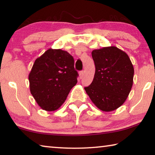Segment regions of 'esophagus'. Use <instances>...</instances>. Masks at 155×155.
Masks as SVG:
<instances>
[{
	"mask_svg": "<svg viewBox=\"0 0 155 155\" xmlns=\"http://www.w3.org/2000/svg\"><path fill=\"white\" fill-rule=\"evenodd\" d=\"M83 75H84V72L83 71H81L79 72V77H80V78H82L83 77Z\"/></svg>",
	"mask_w": 155,
	"mask_h": 155,
	"instance_id": "esophagus-1",
	"label": "esophagus"
}]
</instances>
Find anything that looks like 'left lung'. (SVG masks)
<instances>
[{"label": "left lung", "instance_id": "left-lung-1", "mask_svg": "<svg viewBox=\"0 0 155 155\" xmlns=\"http://www.w3.org/2000/svg\"><path fill=\"white\" fill-rule=\"evenodd\" d=\"M91 56L95 74L85 90L100 110L114 111L128 96L133 83L134 68L128 54L115 46L94 50Z\"/></svg>", "mask_w": 155, "mask_h": 155}]
</instances>
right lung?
<instances>
[{
	"mask_svg": "<svg viewBox=\"0 0 155 155\" xmlns=\"http://www.w3.org/2000/svg\"><path fill=\"white\" fill-rule=\"evenodd\" d=\"M72 55L61 49L49 48L37 58L28 74L31 94L43 110L58 109L77 83Z\"/></svg>",
	"mask_w": 155,
	"mask_h": 155,
	"instance_id": "1",
	"label": "right lung"
}]
</instances>
